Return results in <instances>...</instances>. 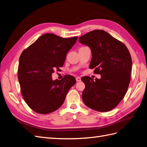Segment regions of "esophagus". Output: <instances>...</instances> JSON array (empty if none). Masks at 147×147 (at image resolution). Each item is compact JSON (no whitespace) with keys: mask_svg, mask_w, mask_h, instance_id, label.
Returning a JSON list of instances; mask_svg holds the SVG:
<instances>
[{"mask_svg":"<svg viewBox=\"0 0 147 147\" xmlns=\"http://www.w3.org/2000/svg\"><path fill=\"white\" fill-rule=\"evenodd\" d=\"M76 81L77 82H80L81 81V78L80 77H76Z\"/></svg>","mask_w":147,"mask_h":147,"instance_id":"34e87169","label":"esophagus"}]
</instances>
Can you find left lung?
Returning a JSON list of instances; mask_svg holds the SVG:
<instances>
[{
	"label": "left lung",
	"mask_w": 147,
	"mask_h": 147,
	"mask_svg": "<svg viewBox=\"0 0 147 147\" xmlns=\"http://www.w3.org/2000/svg\"><path fill=\"white\" fill-rule=\"evenodd\" d=\"M80 43L90 48L92 59L90 68L100 74L94 80L82 78L85 84L83 101L98 112H108L118 105L127 91L131 80L132 59L127 48L103 30H94L82 35Z\"/></svg>",
	"instance_id": "1"
}]
</instances>
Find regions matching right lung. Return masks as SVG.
Instances as JSON below:
<instances>
[{
	"label": "right lung",
	"mask_w": 147,
	"mask_h": 147,
	"mask_svg": "<svg viewBox=\"0 0 147 147\" xmlns=\"http://www.w3.org/2000/svg\"><path fill=\"white\" fill-rule=\"evenodd\" d=\"M77 38L45 34L21 53L18 70L21 94L26 103L36 113L48 114L58 109L76 83L69 75L61 80H53L51 75L63 66L67 53Z\"/></svg>",
	"instance_id": "right-lung-1"
}]
</instances>
